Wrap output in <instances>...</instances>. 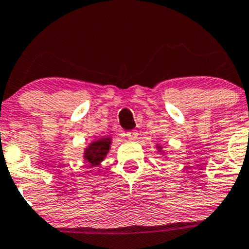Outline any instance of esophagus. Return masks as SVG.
<instances>
[{
    "mask_svg": "<svg viewBox=\"0 0 249 249\" xmlns=\"http://www.w3.org/2000/svg\"><path fill=\"white\" fill-rule=\"evenodd\" d=\"M137 136H138V133H137V131H135V130L126 132V137L129 138L130 141H135L136 138H137Z\"/></svg>",
    "mask_w": 249,
    "mask_h": 249,
    "instance_id": "esophagus-1",
    "label": "esophagus"
}]
</instances>
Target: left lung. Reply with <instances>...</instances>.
Here are the masks:
<instances>
[{"label":"left lung","instance_id":"obj_1","mask_svg":"<svg viewBox=\"0 0 249 249\" xmlns=\"http://www.w3.org/2000/svg\"><path fill=\"white\" fill-rule=\"evenodd\" d=\"M155 148H156V150H158L159 153H160V155H162V156H163V158H168V156H167V153L163 150V146H162L161 144H159V143H156Z\"/></svg>","mask_w":249,"mask_h":249}]
</instances>
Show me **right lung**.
I'll return each instance as SVG.
<instances>
[{"instance_id":"1","label":"right lung","mask_w":249,"mask_h":249,"mask_svg":"<svg viewBox=\"0 0 249 249\" xmlns=\"http://www.w3.org/2000/svg\"><path fill=\"white\" fill-rule=\"evenodd\" d=\"M112 142H113V138L111 136H103V137L94 138L83 149V161L89 163L91 167L99 166L106 159L107 154L111 149Z\"/></svg>"}]
</instances>
